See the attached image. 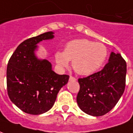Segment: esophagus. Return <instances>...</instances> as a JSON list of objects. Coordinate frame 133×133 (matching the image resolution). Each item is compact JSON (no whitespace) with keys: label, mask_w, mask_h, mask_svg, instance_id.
I'll return each mask as SVG.
<instances>
[{"label":"esophagus","mask_w":133,"mask_h":133,"mask_svg":"<svg viewBox=\"0 0 133 133\" xmlns=\"http://www.w3.org/2000/svg\"><path fill=\"white\" fill-rule=\"evenodd\" d=\"M75 80H76V78H74V76H69V81H75Z\"/></svg>","instance_id":"obj_1"}]
</instances>
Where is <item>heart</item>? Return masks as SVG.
<instances>
[{"label":"heart","instance_id":"obj_1","mask_svg":"<svg viewBox=\"0 0 133 133\" xmlns=\"http://www.w3.org/2000/svg\"><path fill=\"white\" fill-rule=\"evenodd\" d=\"M108 55L104 44L87 39H75L68 42L64 51H58L55 55L57 65L67 67L69 60L76 73L89 75L94 73L105 62Z\"/></svg>","mask_w":133,"mask_h":133}]
</instances>
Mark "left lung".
<instances>
[{
  "mask_svg": "<svg viewBox=\"0 0 133 133\" xmlns=\"http://www.w3.org/2000/svg\"><path fill=\"white\" fill-rule=\"evenodd\" d=\"M127 65L119 53H110L102 70L78 78L80 89L76 101L82 111L92 116H101L113 109L125 87Z\"/></svg>",
  "mask_w": 133,
  "mask_h": 133,
  "instance_id": "8db88e82",
  "label": "left lung"
}]
</instances>
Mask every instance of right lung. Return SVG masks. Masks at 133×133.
Listing matches in <instances>:
<instances>
[{"mask_svg": "<svg viewBox=\"0 0 133 133\" xmlns=\"http://www.w3.org/2000/svg\"><path fill=\"white\" fill-rule=\"evenodd\" d=\"M47 32L23 42L9 59L7 66V90L10 99L28 114L39 115L50 110L57 94L67 84L69 76L57 74L52 64L35 55L37 44L54 38Z\"/></svg>", "mask_w": 133, "mask_h": 133, "instance_id": "right-lung-1", "label": "right lung"}]
</instances>
